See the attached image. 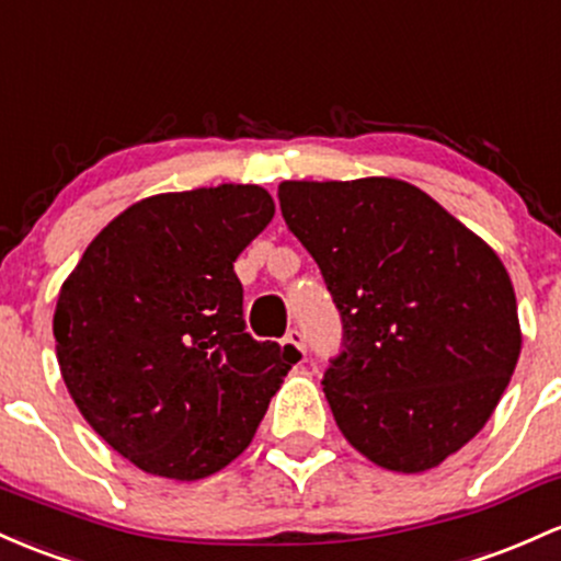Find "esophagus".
<instances>
[{
    "mask_svg": "<svg viewBox=\"0 0 561 561\" xmlns=\"http://www.w3.org/2000/svg\"><path fill=\"white\" fill-rule=\"evenodd\" d=\"M285 343L287 346H295L300 351V354H306V337H304V332L300 330H287V335H285Z\"/></svg>",
    "mask_w": 561,
    "mask_h": 561,
    "instance_id": "1",
    "label": "esophagus"
}]
</instances>
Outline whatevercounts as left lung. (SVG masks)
Wrapping results in <instances>:
<instances>
[{"label": "left lung", "mask_w": 561, "mask_h": 561, "mask_svg": "<svg viewBox=\"0 0 561 561\" xmlns=\"http://www.w3.org/2000/svg\"><path fill=\"white\" fill-rule=\"evenodd\" d=\"M279 207L341 313L322 378L337 428L389 471L439 466L482 431L519 359L501 257L393 178L285 181Z\"/></svg>", "instance_id": "8db88e82"}]
</instances>
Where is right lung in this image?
I'll list each match as a JSON object with an SVG mask.
<instances>
[{
  "label": "right lung",
  "instance_id": "add662e5",
  "mask_svg": "<svg viewBox=\"0 0 561 561\" xmlns=\"http://www.w3.org/2000/svg\"><path fill=\"white\" fill-rule=\"evenodd\" d=\"M271 218L261 186L149 196L92 239L60 287L66 389L146 473L194 482L229 466L300 359L244 332L233 261Z\"/></svg>",
  "mask_w": 561,
  "mask_h": 561
}]
</instances>
